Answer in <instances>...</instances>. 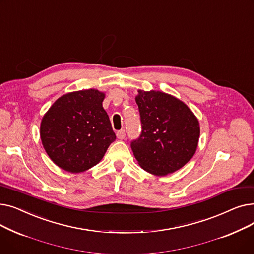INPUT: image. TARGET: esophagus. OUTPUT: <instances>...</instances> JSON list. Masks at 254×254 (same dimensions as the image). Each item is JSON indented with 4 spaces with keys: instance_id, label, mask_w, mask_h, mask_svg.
Segmentation results:
<instances>
[{
    "instance_id": "obj_1",
    "label": "esophagus",
    "mask_w": 254,
    "mask_h": 254,
    "mask_svg": "<svg viewBox=\"0 0 254 254\" xmlns=\"http://www.w3.org/2000/svg\"><path fill=\"white\" fill-rule=\"evenodd\" d=\"M116 136H117V138H118L119 140L125 139V138H126V130H125V129L118 130V131L116 132Z\"/></svg>"
}]
</instances>
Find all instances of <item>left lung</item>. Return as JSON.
Here are the masks:
<instances>
[{
    "label": "left lung",
    "instance_id": "1",
    "mask_svg": "<svg viewBox=\"0 0 254 254\" xmlns=\"http://www.w3.org/2000/svg\"><path fill=\"white\" fill-rule=\"evenodd\" d=\"M136 103L142 130L130 147L139 165L151 174L165 176L190 162L197 147L199 126L189 107L155 90H139Z\"/></svg>",
    "mask_w": 254,
    "mask_h": 254
}]
</instances>
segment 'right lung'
I'll list each match as a JSON object with an SVG mask.
<instances>
[{"label":"right lung","mask_w":254,"mask_h":254,"mask_svg":"<svg viewBox=\"0 0 254 254\" xmlns=\"http://www.w3.org/2000/svg\"><path fill=\"white\" fill-rule=\"evenodd\" d=\"M105 95L97 89L66 93L44 115L40 136L44 149L57 166L80 173L96 166L115 141Z\"/></svg>","instance_id":"obj_1"}]
</instances>
